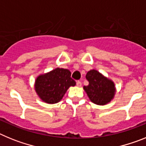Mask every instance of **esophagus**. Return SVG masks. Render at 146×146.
Here are the masks:
<instances>
[{
    "instance_id": "1",
    "label": "esophagus",
    "mask_w": 146,
    "mask_h": 146,
    "mask_svg": "<svg viewBox=\"0 0 146 146\" xmlns=\"http://www.w3.org/2000/svg\"><path fill=\"white\" fill-rule=\"evenodd\" d=\"M76 84H77V86L80 87V86H82V82H81L80 80H77V81H76Z\"/></svg>"
}]
</instances>
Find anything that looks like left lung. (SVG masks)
<instances>
[{
  "instance_id": "1",
  "label": "left lung",
  "mask_w": 146,
  "mask_h": 146,
  "mask_svg": "<svg viewBox=\"0 0 146 146\" xmlns=\"http://www.w3.org/2000/svg\"><path fill=\"white\" fill-rule=\"evenodd\" d=\"M88 85L83 87L94 104L104 105L111 101L115 94L114 83L96 70L89 71L86 76Z\"/></svg>"
}]
</instances>
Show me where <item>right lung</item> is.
<instances>
[{"label":"right lung","mask_w":146,"mask_h":146,"mask_svg":"<svg viewBox=\"0 0 146 146\" xmlns=\"http://www.w3.org/2000/svg\"><path fill=\"white\" fill-rule=\"evenodd\" d=\"M75 84V81L71 77L70 71L57 68L37 77L35 89L42 100L49 104H55L60 101L67 89Z\"/></svg>","instance_id":"obj_1"}]
</instances>
